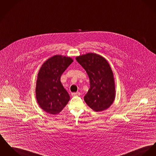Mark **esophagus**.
<instances>
[{
  "mask_svg": "<svg viewBox=\"0 0 156 156\" xmlns=\"http://www.w3.org/2000/svg\"><path fill=\"white\" fill-rule=\"evenodd\" d=\"M80 92H74V93H72V96H80Z\"/></svg>",
  "mask_w": 156,
  "mask_h": 156,
  "instance_id": "1",
  "label": "esophagus"
}]
</instances>
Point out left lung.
<instances>
[{"instance_id":"left-lung-1","label":"left lung","mask_w":156,"mask_h":156,"mask_svg":"<svg viewBox=\"0 0 156 156\" xmlns=\"http://www.w3.org/2000/svg\"><path fill=\"white\" fill-rule=\"evenodd\" d=\"M86 70L90 88L84 97L86 104L95 112H101L113 104L115 97L114 74L106 60L95 53H87L76 58Z\"/></svg>"}]
</instances>
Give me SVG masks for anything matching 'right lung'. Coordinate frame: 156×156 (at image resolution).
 Wrapping results in <instances>:
<instances>
[{
    "mask_svg": "<svg viewBox=\"0 0 156 156\" xmlns=\"http://www.w3.org/2000/svg\"><path fill=\"white\" fill-rule=\"evenodd\" d=\"M73 62L70 57L55 55L44 62L38 73L37 101L41 108L50 114H59L70 100L60 77Z\"/></svg>",
    "mask_w": 156,
    "mask_h": 156,
    "instance_id": "add662e5",
    "label": "right lung"
}]
</instances>
